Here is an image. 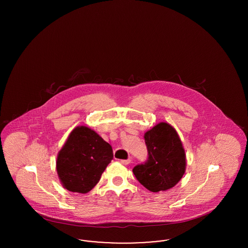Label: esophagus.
<instances>
[{"instance_id": "obj_1", "label": "esophagus", "mask_w": 248, "mask_h": 248, "mask_svg": "<svg viewBox=\"0 0 248 248\" xmlns=\"http://www.w3.org/2000/svg\"><path fill=\"white\" fill-rule=\"evenodd\" d=\"M130 162H131V160H130V159H127V160H120V163H121L122 165H129Z\"/></svg>"}]
</instances>
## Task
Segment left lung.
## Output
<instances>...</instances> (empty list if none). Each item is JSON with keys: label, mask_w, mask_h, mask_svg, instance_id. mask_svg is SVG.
Returning a JSON list of instances; mask_svg holds the SVG:
<instances>
[{"label": "left lung", "mask_w": 248, "mask_h": 248, "mask_svg": "<svg viewBox=\"0 0 248 248\" xmlns=\"http://www.w3.org/2000/svg\"><path fill=\"white\" fill-rule=\"evenodd\" d=\"M148 159L136 165L133 173L146 189L157 192L173 188L183 177L186 156L177 131L160 123L145 133Z\"/></svg>", "instance_id": "1"}]
</instances>
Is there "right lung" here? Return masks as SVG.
<instances>
[{
  "mask_svg": "<svg viewBox=\"0 0 248 248\" xmlns=\"http://www.w3.org/2000/svg\"><path fill=\"white\" fill-rule=\"evenodd\" d=\"M112 159L108 142L86 126L76 127L58 155L59 179L65 189L86 193L97 184Z\"/></svg>",
  "mask_w": 248,
  "mask_h": 248,
  "instance_id": "right-lung-1",
  "label": "right lung"
}]
</instances>
